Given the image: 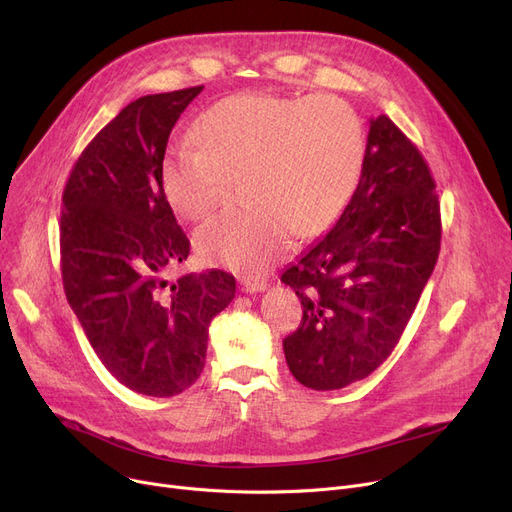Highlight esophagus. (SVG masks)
<instances>
[{
  "mask_svg": "<svg viewBox=\"0 0 512 512\" xmlns=\"http://www.w3.org/2000/svg\"><path fill=\"white\" fill-rule=\"evenodd\" d=\"M238 286L242 292H263L267 290V282L259 278H240Z\"/></svg>",
  "mask_w": 512,
  "mask_h": 512,
  "instance_id": "obj_1",
  "label": "esophagus"
}]
</instances>
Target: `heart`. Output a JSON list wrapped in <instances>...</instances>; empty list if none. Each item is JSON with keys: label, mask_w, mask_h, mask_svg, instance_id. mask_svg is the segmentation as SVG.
<instances>
[{"label": "heart", "mask_w": 512, "mask_h": 512, "mask_svg": "<svg viewBox=\"0 0 512 512\" xmlns=\"http://www.w3.org/2000/svg\"><path fill=\"white\" fill-rule=\"evenodd\" d=\"M195 141H178L161 161V188L184 220L218 207L230 176H245V207L197 230L209 263L245 276L265 272L294 234L328 230L353 199L365 164L359 116L336 97L242 93L199 118Z\"/></svg>", "instance_id": "b5f03b06"}]
</instances>
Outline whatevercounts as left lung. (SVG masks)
Returning a JSON list of instances; mask_svg holds the SVG:
<instances>
[{"mask_svg":"<svg viewBox=\"0 0 512 512\" xmlns=\"http://www.w3.org/2000/svg\"><path fill=\"white\" fill-rule=\"evenodd\" d=\"M436 182L419 149L388 116L369 124L365 164L336 226L282 274L303 305L284 338L290 373L338 390L394 351L440 255Z\"/></svg>","mask_w":512,"mask_h":512,"instance_id":"obj_1","label":"left lung"}]
</instances>
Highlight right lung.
Listing matches in <instances>:
<instances>
[{
    "instance_id": "obj_1",
    "label": "right lung",
    "mask_w": 512,
    "mask_h": 512,
    "mask_svg": "<svg viewBox=\"0 0 512 512\" xmlns=\"http://www.w3.org/2000/svg\"><path fill=\"white\" fill-rule=\"evenodd\" d=\"M201 91L128 103L80 153L62 197L66 299L105 369L145 396H176L197 382L211 319L236 292L222 270L166 278L191 240L161 188V161Z\"/></svg>"
}]
</instances>
